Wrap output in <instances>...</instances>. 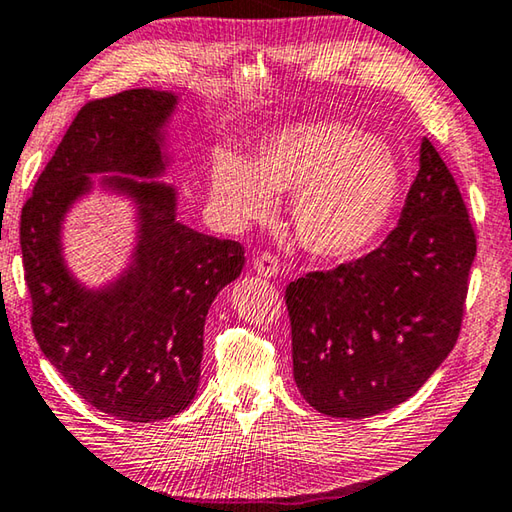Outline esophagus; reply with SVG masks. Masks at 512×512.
<instances>
[{
  "label": "esophagus",
  "instance_id": "34e87169",
  "mask_svg": "<svg viewBox=\"0 0 512 512\" xmlns=\"http://www.w3.org/2000/svg\"><path fill=\"white\" fill-rule=\"evenodd\" d=\"M255 273L262 277H273L280 273V262H277V257L271 253L257 255L255 257Z\"/></svg>",
  "mask_w": 512,
  "mask_h": 512
}]
</instances>
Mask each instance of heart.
Returning <instances> with one entry per match:
<instances>
[{
    "instance_id": "b5f03b06",
    "label": "heart",
    "mask_w": 512,
    "mask_h": 512,
    "mask_svg": "<svg viewBox=\"0 0 512 512\" xmlns=\"http://www.w3.org/2000/svg\"><path fill=\"white\" fill-rule=\"evenodd\" d=\"M402 192V167L386 142L341 121H307L266 133L246 160L219 149L210 203L230 228L266 221L275 196L293 194L291 223L309 255L352 259L377 244Z\"/></svg>"
}]
</instances>
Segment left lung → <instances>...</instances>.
I'll list each match as a JSON object with an SVG mask.
<instances>
[{
  "label": "left lung",
  "mask_w": 512,
  "mask_h": 512,
  "mask_svg": "<svg viewBox=\"0 0 512 512\" xmlns=\"http://www.w3.org/2000/svg\"><path fill=\"white\" fill-rule=\"evenodd\" d=\"M476 237L424 137L397 228L357 262L287 287L293 379L316 411L368 418L409 400L454 350Z\"/></svg>",
  "instance_id": "obj_1"
}]
</instances>
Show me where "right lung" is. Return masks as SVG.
Returning a JSON list of instances; mask_svg holds the SVG:
<instances>
[{
    "label": "right lung",
    "instance_id": "right-lung-1",
    "mask_svg": "<svg viewBox=\"0 0 512 512\" xmlns=\"http://www.w3.org/2000/svg\"><path fill=\"white\" fill-rule=\"evenodd\" d=\"M178 97L126 90L85 103L22 207L20 246L40 350L101 413L155 422L187 409L201 381L205 316L244 268L239 241L176 219V187L155 180ZM101 185L136 205V246L115 281L85 288L62 255V223Z\"/></svg>",
    "mask_w": 512,
    "mask_h": 512
}]
</instances>
